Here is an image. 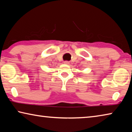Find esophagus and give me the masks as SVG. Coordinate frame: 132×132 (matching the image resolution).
Listing matches in <instances>:
<instances>
[{"label":"esophagus","instance_id":"obj_1","mask_svg":"<svg viewBox=\"0 0 132 132\" xmlns=\"http://www.w3.org/2000/svg\"><path fill=\"white\" fill-rule=\"evenodd\" d=\"M63 63H64V64H69V62L66 61H64Z\"/></svg>","mask_w":132,"mask_h":132}]
</instances>
